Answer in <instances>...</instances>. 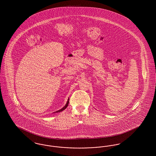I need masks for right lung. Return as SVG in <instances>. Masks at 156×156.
<instances>
[{
	"mask_svg": "<svg viewBox=\"0 0 156 156\" xmlns=\"http://www.w3.org/2000/svg\"><path fill=\"white\" fill-rule=\"evenodd\" d=\"M69 104V98H68V101H67V104H66V105L62 108V109H61L60 110H58V111H57L55 112V113H57V112H61L62 111H64V110H65L66 108H67V106H68V105ZM54 112V113H55Z\"/></svg>",
	"mask_w": 156,
	"mask_h": 156,
	"instance_id": "add662e5",
	"label": "right lung"
}]
</instances>
